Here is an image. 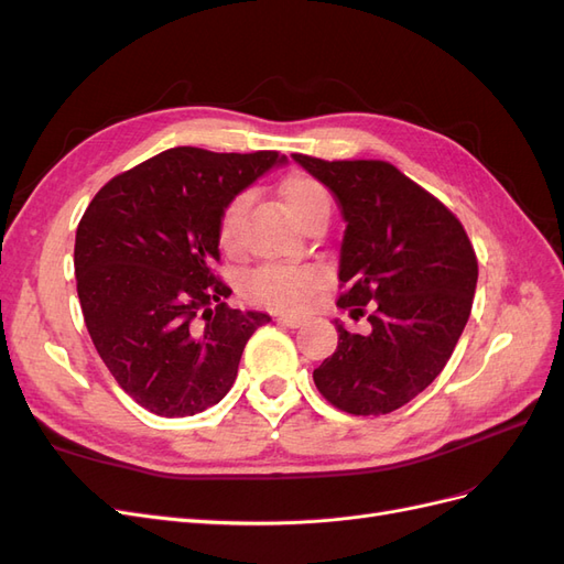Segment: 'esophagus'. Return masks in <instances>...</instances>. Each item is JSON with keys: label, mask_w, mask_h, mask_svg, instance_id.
<instances>
[{"label": "esophagus", "mask_w": 564, "mask_h": 564, "mask_svg": "<svg viewBox=\"0 0 564 564\" xmlns=\"http://www.w3.org/2000/svg\"><path fill=\"white\" fill-rule=\"evenodd\" d=\"M278 322L284 324V327H289V329H299L303 324V319L296 315H278Z\"/></svg>", "instance_id": "obj_1"}]
</instances>
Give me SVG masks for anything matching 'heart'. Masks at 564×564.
<instances>
[{"instance_id": "obj_1", "label": "heart", "mask_w": 564, "mask_h": 564, "mask_svg": "<svg viewBox=\"0 0 564 564\" xmlns=\"http://www.w3.org/2000/svg\"><path fill=\"white\" fill-rule=\"evenodd\" d=\"M282 199L296 220L303 214L313 209L317 202L327 199L324 187L305 174H292L282 183ZM245 202L235 199L230 202L224 216L218 220V245L226 251L237 247V237H240V220H242ZM322 284V272L308 265H265L253 272L247 280V294L265 305L270 311L278 313H296L308 305V299L317 292Z\"/></svg>"}]
</instances>
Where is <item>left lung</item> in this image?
<instances>
[{"mask_svg": "<svg viewBox=\"0 0 564 564\" xmlns=\"http://www.w3.org/2000/svg\"><path fill=\"white\" fill-rule=\"evenodd\" d=\"M334 195L346 220L338 308L367 334L334 319L338 346L315 371L317 390L355 416L390 414L429 388L470 317L477 259L458 218L395 166L292 155Z\"/></svg>", "mask_w": 564, "mask_h": 564, "instance_id": "1", "label": "left lung"}]
</instances>
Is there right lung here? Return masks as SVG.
Returning <instances> with one entry per match:
<instances>
[{
    "mask_svg": "<svg viewBox=\"0 0 564 564\" xmlns=\"http://www.w3.org/2000/svg\"><path fill=\"white\" fill-rule=\"evenodd\" d=\"M280 152L172 148L100 187L75 237L84 322L115 381L148 412L195 416L228 395L268 313L230 308L218 220Z\"/></svg>",
    "mask_w": 564,
    "mask_h": 564,
    "instance_id": "obj_1",
    "label": "right lung"
}]
</instances>
